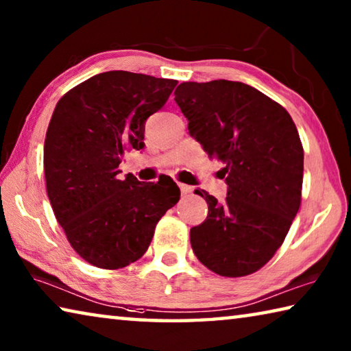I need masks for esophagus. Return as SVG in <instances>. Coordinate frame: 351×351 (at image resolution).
I'll list each match as a JSON object with an SVG mask.
<instances>
[{
  "label": "esophagus",
  "instance_id": "1",
  "mask_svg": "<svg viewBox=\"0 0 351 351\" xmlns=\"http://www.w3.org/2000/svg\"><path fill=\"white\" fill-rule=\"evenodd\" d=\"M178 186H180V189H181V193L182 195H190L193 192V187L192 186H187V184H182V182H180L178 184Z\"/></svg>",
  "mask_w": 351,
  "mask_h": 351
}]
</instances>
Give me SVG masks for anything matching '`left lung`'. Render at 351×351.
<instances>
[{
    "label": "left lung",
    "instance_id": "1",
    "mask_svg": "<svg viewBox=\"0 0 351 351\" xmlns=\"http://www.w3.org/2000/svg\"><path fill=\"white\" fill-rule=\"evenodd\" d=\"M175 102L189 133L209 158L224 164L228 197L209 206L207 218L190 229V245L206 268L243 277L272 258L300 207L304 147L289 112L241 82H184Z\"/></svg>",
    "mask_w": 351,
    "mask_h": 351
}]
</instances>
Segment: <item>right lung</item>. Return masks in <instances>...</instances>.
<instances>
[{
	"instance_id": "obj_1",
	"label": "right lung",
	"mask_w": 351,
	"mask_h": 351,
	"mask_svg": "<svg viewBox=\"0 0 351 351\" xmlns=\"http://www.w3.org/2000/svg\"><path fill=\"white\" fill-rule=\"evenodd\" d=\"M176 83L108 71L68 91L52 112L43 158L47 197L71 246L97 268H125L141 258L159 219L180 201L170 178H119L122 156L144 148L145 121Z\"/></svg>"
}]
</instances>
